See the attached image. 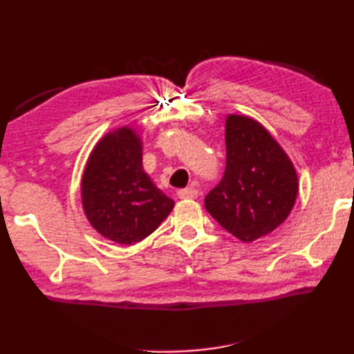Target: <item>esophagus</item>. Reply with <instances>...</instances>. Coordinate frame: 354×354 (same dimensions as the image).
Returning <instances> with one entry per match:
<instances>
[{
    "instance_id": "34e87169",
    "label": "esophagus",
    "mask_w": 354,
    "mask_h": 354,
    "mask_svg": "<svg viewBox=\"0 0 354 354\" xmlns=\"http://www.w3.org/2000/svg\"><path fill=\"white\" fill-rule=\"evenodd\" d=\"M178 196L181 200H195L198 196V190L194 187H187V189H181L178 190Z\"/></svg>"
}]
</instances>
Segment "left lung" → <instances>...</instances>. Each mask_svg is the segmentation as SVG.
Returning <instances> with one entry per match:
<instances>
[{"instance_id":"obj_1","label":"left lung","mask_w":354,"mask_h":354,"mask_svg":"<svg viewBox=\"0 0 354 354\" xmlns=\"http://www.w3.org/2000/svg\"><path fill=\"white\" fill-rule=\"evenodd\" d=\"M226 170L205 198L206 211L245 243L270 234L295 206L298 175L277 139L248 115L225 123Z\"/></svg>"}]
</instances>
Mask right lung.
Instances as JSON below:
<instances>
[{"mask_svg":"<svg viewBox=\"0 0 354 354\" xmlns=\"http://www.w3.org/2000/svg\"><path fill=\"white\" fill-rule=\"evenodd\" d=\"M143 142L133 127L104 134L88 154L81 178L82 211L107 241L140 242L169 217L175 201L142 164Z\"/></svg>","mask_w":354,"mask_h":354,"instance_id":"add662e5","label":"right lung"}]
</instances>
